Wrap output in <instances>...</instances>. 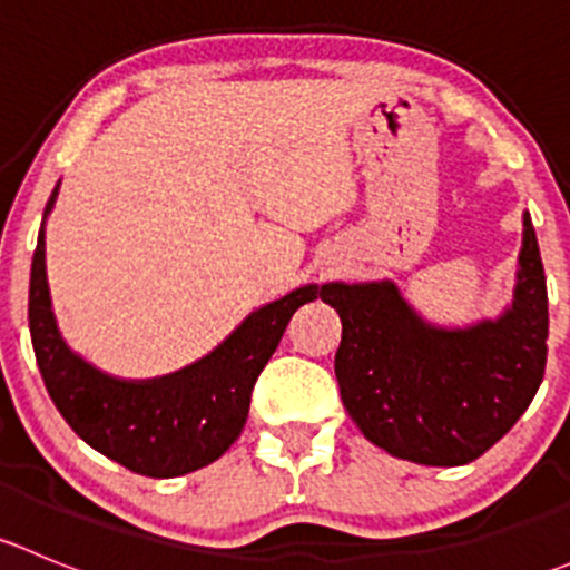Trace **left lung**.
<instances>
[{"label": "left lung", "mask_w": 570, "mask_h": 570, "mask_svg": "<svg viewBox=\"0 0 570 570\" xmlns=\"http://www.w3.org/2000/svg\"><path fill=\"white\" fill-rule=\"evenodd\" d=\"M342 320L336 381L361 433L402 461L463 465L530 407L546 372L549 295L530 215L515 301L497 322L441 331L394 284H325Z\"/></svg>", "instance_id": "left-lung-1"}]
</instances>
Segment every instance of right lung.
Wrapping results in <instances>:
<instances>
[{
    "label": "right lung",
    "instance_id": "right-lung-1",
    "mask_svg": "<svg viewBox=\"0 0 570 570\" xmlns=\"http://www.w3.org/2000/svg\"><path fill=\"white\" fill-rule=\"evenodd\" d=\"M57 187L46 204V215ZM322 297L303 286L250 314L198 364L146 383L115 381L66 347L46 284L43 226L32 256L30 333L46 392L73 433L109 461L142 476H181L204 469L239 439L256 377L278 347L292 314Z\"/></svg>",
    "mask_w": 570,
    "mask_h": 570
}]
</instances>
